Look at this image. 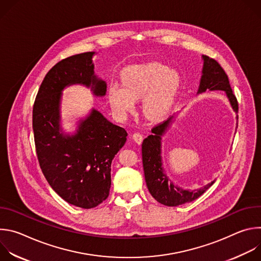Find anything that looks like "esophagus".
Here are the masks:
<instances>
[{
	"label": "esophagus",
	"instance_id": "obj_1",
	"mask_svg": "<svg viewBox=\"0 0 261 261\" xmlns=\"http://www.w3.org/2000/svg\"><path fill=\"white\" fill-rule=\"evenodd\" d=\"M132 138L134 139V141H135L137 144H141V142H142V140H143V136H142L140 133H138V132L134 133V134L132 135Z\"/></svg>",
	"mask_w": 261,
	"mask_h": 261
}]
</instances>
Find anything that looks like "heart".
<instances>
[{
  "mask_svg": "<svg viewBox=\"0 0 261 261\" xmlns=\"http://www.w3.org/2000/svg\"><path fill=\"white\" fill-rule=\"evenodd\" d=\"M121 79L122 85L110 83L107 88V99L116 115L125 117L142 98V113L148 120L159 121L168 114L179 85L175 71L148 63L126 68Z\"/></svg>",
  "mask_w": 261,
  "mask_h": 261,
  "instance_id": "obj_1",
  "label": "heart"
}]
</instances>
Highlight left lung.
Instances as JSON below:
<instances>
[{"label": "left lung", "mask_w": 261, "mask_h": 261, "mask_svg": "<svg viewBox=\"0 0 261 261\" xmlns=\"http://www.w3.org/2000/svg\"><path fill=\"white\" fill-rule=\"evenodd\" d=\"M202 75L197 94H201L206 90L224 91L232 109L238 114V100L232 93L227 74L216 60L207 56H202ZM172 119L173 117H170L167 121L154 127L152 129V135H148L143 139L141 144L142 164L147 189L158 202L167 206H177L197 199L216 180L215 179L205 185L204 187L196 190H186L170 181L165 174L162 166L161 140L162 136L172 124ZM237 119H239L238 116Z\"/></svg>", "instance_id": "obj_1"}]
</instances>
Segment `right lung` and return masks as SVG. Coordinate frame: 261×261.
Wrapping results in <instances>:
<instances>
[{"label":"right lung","instance_id":"obj_1","mask_svg":"<svg viewBox=\"0 0 261 261\" xmlns=\"http://www.w3.org/2000/svg\"><path fill=\"white\" fill-rule=\"evenodd\" d=\"M94 51L69 57L45 75L33 107L37 157L50 187L65 201L92 208L109 195L110 166L127 140L124 128L109 122L93 108L80 120L76 132L61 127L63 91L72 85L91 88L96 97L106 94V83L95 74Z\"/></svg>","mask_w":261,"mask_h":261}]
</instances>
